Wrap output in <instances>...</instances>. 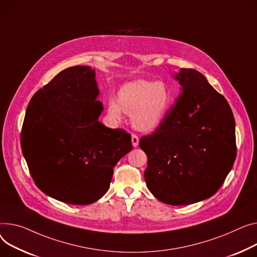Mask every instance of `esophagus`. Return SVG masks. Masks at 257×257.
I'll return each mask as SVG.
<instances>
[{
  "instance_id": "1",
  "label": "esophagus",
  "mask_w": 257,
  "mask_h": 257,
  "mask_svg": "<svg viewBox=\"0 0 257 257\" xmlns=\"http://www.w3.org/2000/svg\"><path fill=\"white\" fill-rule=\"evenodd\" d=\"M131 142H132L133 147H138V146H139V144H140V139H139V136L136 135V134H132Z\"/></svg>"
}]
</instances>
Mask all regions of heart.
Segmentation results:
<instances>
[{"label":"heart","instance_id":"b5f03b06","mask_svg":"<svg viewBox=\"0 0 257 257\" xmlns=\"http://www.w3.org/2000/svg\"><path fill=\"white\" fill-rule=\"evenodd\" d=\"M173 103V95L168 85L158 80H135L119 90L117 101H108V113L116 121L123 111L132 115L133 126L141 131L157 128Z\"/></svg>","mask_w":257,"mask_h":257}]
</instances>
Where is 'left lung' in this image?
Returning a JSON list of instances; mask_svg holds the SVG:
<instances>
[{
  "instance_id": "obj_1",
  "label": "left lung",
  "mask_w": 257,
  "mask_h": 257,
  "mask_svg": "<svg viewBox=\"0 0 257 257\" xmlns=\"http://www.w3.org/2000/svg\"><path fill=\"white\" fill-rule=\"evenodd\" d=\"M176 103L140 147L148 156L147 187L158 200L184 206L213 196L236 157L235 124L226 99L194 69L176 75Z\"/></svg>"
}]
</instances>
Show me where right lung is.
<instances>
[{"instance_id":"right-lung-1","label":"right lung","mask_w":257,"mask_h":257,"mask_svg":"<svg viewBox=\"0 0 257 257\" xmlns=\"http://www.w3.org/2000/svg\"><path fill=\"white\" fill-rule=\"evenodd\" d=\"M95 71L67 68L34 95L21 145L39 189L60 201L90 204L109 188L113 167L132 150L131 135L98 121L102 103Z\"/></svg>"}]
</instances>
